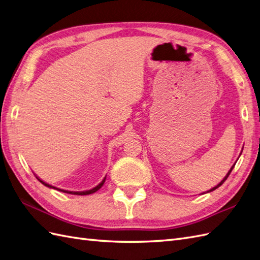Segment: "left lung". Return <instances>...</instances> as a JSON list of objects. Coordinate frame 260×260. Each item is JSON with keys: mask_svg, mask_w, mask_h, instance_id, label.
<instances>
[{"mask_svg": "<svg viewBox=\"0 0 260 260\" xmlns=\"http://www.w3.org/2000/svg\"><path fill=\"white\" fill-rule=\"evenodd\" d=\"M234 166H235V165H234ZM234 166H233V167H232V168H231V170H230V171H229V172H228V175H226V176H225V177H224V179H223V180H222V181H221V182H219V183H218V184H217V185H215V187H214V188H212V189H211V190H210V191H208V192H211V191H213V190H215V189H217V188H218V187H221V185H222V184H223V183H224V181H225V180H226V179H228V178H229V176H230V174H231V172H232V170H233V168H234Z\"/></svg>", "mask_w": 260, "mask_h": 260, "instance_id": "obj_1", "label": "left lung"}]
</instances>
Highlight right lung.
I'll return each mask as SVG.
<instances>
[{
	"mask_svg": "<svg viewBox=\"0 0 260 260\" xmlns=\"http://www.w3.org/2000/svg\"><path fill=\"white\" fill-rule=\"evenodd\" d=\"M39 181H41L44 185H46V187H48V188H52V189H56V190H58V191H62V192H64V193H70V194H76V196H86V194H91V193H94V192H96L100 188L102 187V185L104 184V182H105V178L103 179L102 180V182L100 183V184H98L95 188H93V189H91V190H88V191H77V192H75V191H67V190H62V189H58V188H56V187H52V185H50V184H48V183H46V182H44L43 180H41V179H39L38 177H36Z\"/></svg>",
	"mask_w": 260,
	"mask_h": 260,
	"instance_id": "right-lung-1",
	"label": "right lung"
}]
</instances>
